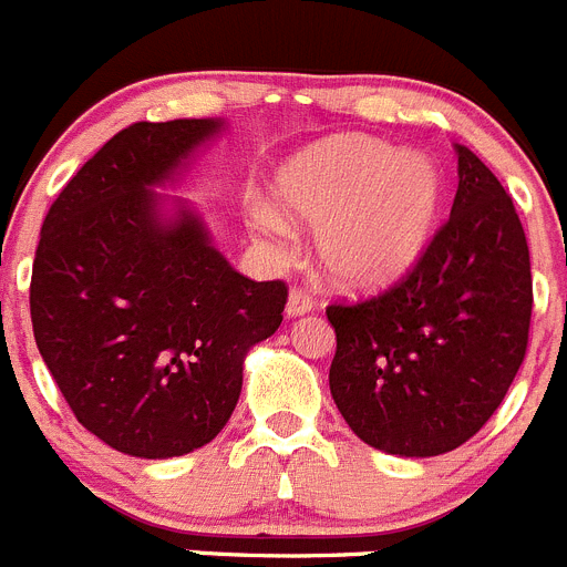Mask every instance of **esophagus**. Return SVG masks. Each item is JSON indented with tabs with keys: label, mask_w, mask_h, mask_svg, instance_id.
<instances>
[{
	"label": "esophagus",
	"mask_w": 567,
	"mask_h": 567,
	"mask_svg": "<svg viewBox=\"0 0 567 567\" xmlns=\"http://www.w3.org/2000/svg\"><path fill=\"white\" fill-rule=\"evenodd\" d=\"M313 296L308 293V290L305 288H293L288 293V305H285V313L290 316V319H293V316H305V313H310V310H313Z\"/></svg>",
	"instance_id": "1"
}]
</instances>
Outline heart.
Masks as SVG:
<instances>
[{"instance_id": "1", "label": "heart", "mask_w": 567, "mask_h": 567, "mask_svg": "<svg viewBox=\"0 0 567 567\" xmlns=\"http://www.w3.org/2000/svg\"><path fill=\"white\" fill-rule=\"evenodd\" d=\"M282 208L319 226L324 271L344 288L372 290L404 277L430 246L443 186L435 163L421 152L367 135L321 141L290 157L277 175ZM257 226L285 237L274 208H257Z\"/></svg>"}]
</instances>
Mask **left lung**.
<instances>
[{"instance_id":"1","label":"left lung","mask_w":567,"mask_h":567,"mask_svg":"<svg viewBox=\"0 0 567 567\" xmlns=\"http://www.w3.org/2000/svg\"><path fill=\"white\" fill-rule=\"evenodd\" d=\"M457 195L410 274L330 305V392L350 430L398 457H435L481 432L528 347L532 259L512 197L457 144Z\"/></svg>"}]
</instances>
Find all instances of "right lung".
<instances>
[{"mask_svg": "<svg viewBox=\"0 0 567 567\" xmlns=\"http://www.w3.org/2000/svg\"><path fill=\"white\" fill-rule=\"evenodd\" d=\"M226 121L132 124L110 137L44 217L30 319L84 430L132 457L188 455L217 437L248 350L277 333L285 282H254L212 246L172 183Z\"/></svg>", "mask_w": 567, "mask_h": 567, "instance_id": "1", "label": "right lung"}]
</instances>
